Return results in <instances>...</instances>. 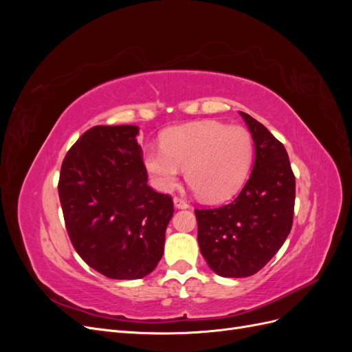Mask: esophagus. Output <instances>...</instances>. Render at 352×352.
<instances>
[{
	"instance_id": "1",
	"label": "esophagus",
	"mask_w": 352,
	"mask_h": 352,
	"mask_svg": "<svg viewBox=\"0 0 352 352\" xmlns=\"http://www.w3.org/2000/svg\"><path fill=\"white\" fill-rule=\"evenodd\" d=\"M173 202H175V207L176 208H188L189 204L184 199V198H179V197H175L173 198Z\"/></svg>"
}]
</instances>
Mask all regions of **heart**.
<instances>
[{"label": "heart", "instance_id": "obj_1", "mask_svg": "<svg viewBox=\"0 0 352 352\" xmlns=\"http://www.w3.org/2000/svg\"><path fill=\"white\" fill-rule=\"evenodd\" d=\"M252 138L242 126L201 120L170 129L163 146L145 153V167L162 190H172L182 168L195 194L219 202L236 194L252 162Z\"/></svg>", "mask_w": 352, "mask_h": 352}]
</instances>
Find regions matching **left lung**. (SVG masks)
Returning <instances> with one entry per match:
<instances>
[{"mask_svg": "<svg viewBox=\"0 0 352 352\" xmlns=\"http://www.w3.org/2000/svg\"><path fill=\"white\" fill-rule=\"evenodd\" d=\"M239 114L255 146L251 176L229 204L195 210L199 251L223 278L261 270L280 250L294 220L295 176L283 144L250 114Z\"/></svg>", "mask_w": 352, "mask_h": 352, "instance_id": "8db88e82", "label": "left lung"}]
</instances>
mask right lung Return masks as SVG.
<instances>
[{"instance_id": "obj_1", "label": "right lung", "mask_w": 352, "mask_h": 352, "mask_svg": "<svg viewBox=\"0 0 352 352\" xmlns=\"http://www.w3.org/2000/svg\"><path fill=\"white\" fill-rule=\"evenodd\" d=\"M138 133L132 124L91 127L61 164L69 238L82 260L110 279H141L157 267L175 211L172 197L148 186Z\"/></svg>"}]
</instances>
